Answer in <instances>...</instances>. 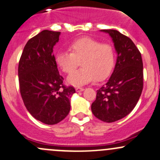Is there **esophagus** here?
Returning a JSON list of instances; mask_svg holds the SVG:
<instances>
[{
	"label": "esophagus",
	"instance_id": "obj_1",
	"mask_svg": "<svg viewBox=\"0 0 160 160\" xmlns=\"http://www.w3.org/2000/svg\"><path fill=\"white\" fill-rule=\"evenodd\" d=\"M84 90V88H83V87H77L76 88V91L77 92H82Z\"/></svg>",
	"mask_w": 160,
	"mask_h": 160
}]
</instances>
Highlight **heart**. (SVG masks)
Returning a JSON list of instances; mask_svg holds the SVG:
<instances>
[{
  "instance_id": "1",
  "label": "heart",
  "mask_w": 160,
  "mask_h": 160,
  "mask_svg": "<svg viewBox=\"0 0 160 160\" xmlns=\"http://www.w3.org/2000/svg\"><path fill=\"white\" fill-rule=\"evenodd\" d=\"M70 50H60L55 55V62L60 70L70 74L81 61L83 68L67 78L70 85L80 87L110 76L116 63L115 48L110 43H102L90 38L77 39L70 43Z\"/></svg>"
}]
</instances>
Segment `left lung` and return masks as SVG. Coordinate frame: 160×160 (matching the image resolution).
Returning a JSON list of instances; mask_svg holds the SVG:
<instances>
[{"instance_id": "1", "label": "left lung", "mask_w": 160, "mask_h": 160, "mask_svg": "<svg viewBox=\"0 0 160 160\" xmlns=\"http://www.w3.org/2000/svg\"><path fill=\"white\" fill-rule=\"evenodd\" d=\"M101 31L112 38L117 59L109 80L97 91L91 110L99 120L112 122L128 115L137 105L143 87V67L140 52L130 38L116 30Z\"/></svg>"}]
</instances>
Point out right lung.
I'll list each match as a JSON object with an SVG mask.
<instances>
[{
	"mask_svg": "<svg viewBox=\"0 0 160 160\" xmlns=\"http://www.w3.org/2000/svg\"><path fill=\"white\" fill-rule=\"evenodd\" d=\"M60 32L44 30L28 41L18 65L20 92L28 112L48 125L63 120L70 110L74 87H66L53 53Z\"/></svg>",
	"mask_w": 160,
	"mask_h": 160,
	"instance_id": "right-lung-1",
	"label": "right lung"
}]
</instances>
